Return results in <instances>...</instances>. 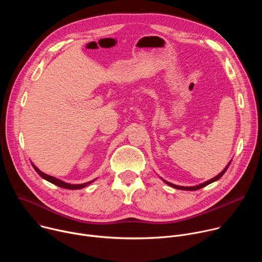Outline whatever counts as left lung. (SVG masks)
<instances>
[{
  "instance_id": "8db88e82",
  "label": "left lung",
  "mask_w": 262,
  "mask_h": 262,
  "mask_svg": "<svg viewBox=\"0 0 262 262\" xmlns=\"http://www.w3.org/2000/svg\"><path fill=\"white\" fill-rule=\"evenodd\" d=\"M230 163H231V161L229 162V164L224 168V170L220 173V174H217L215 177H213V178H211V179H209V180H207V181H205V182H203V183H200V184H198V185H194V186H181V185H176V184H173V183H171V182H168L167 180H165V179H163V181H165L168 185H170V186H172V188H174V189H177V190H183V191H196V190H199V189H202V188H204V186H206L207 184H209V183H211V182H213V181H216V180H219L223 175H224V173H225L226 171H227V169H228V167L230 166Z\"/></svg>"
}]
</instances>
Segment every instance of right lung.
I'll list each match as a JSON object with an SVG mask.
<instances>
[{
  "mask_svg": "<svg viewBox=\"0 0 262 262\" xmlns=\"http://www.w3.org/2000/svg\"><path fill=\"white\" fill-rule=\"evenodd\" d=\"M32 166H33V168L35 169V171H36L37 173H38L42 178H45L46 180H48V181H50V182H52V183H54V184L60 186V188H63V189H68V190H80V189L85 188V186H87L88 184H90L91 182H93V181L95 180V179H93V180H91V181H88V182H85V183H81V184H71V183L64 182V181H62V180H60V179H58V178H56V177L50 176V175H48V174L41 172L34 164H32Z\"/></svg>",
  "mask_w": 262,
  "mask_h": 262,
  "instance_id": "obj_1",
  "label": "right lung"
}]
</instances>
